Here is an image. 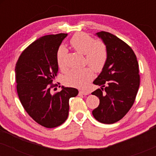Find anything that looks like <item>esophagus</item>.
Returning a JSON list of instances; mask_svg holds the SVG:
<instances>
[{
    "instance_id": "1",
    "label": "esophagus",
    "mask_w": 156,
    "mask_h": 156,
    "mask_svg": "<svg viewBox=\"0 0 156 156\" xmlns=\"http://www.w3.org/2000/svg\"><path fill=\"white\" fill-rule=\"evenodd\" d=\"M88 94L89 92H85V91H82V90L79 91V94H82V95H87Z\"/></svg>"
}]
</instances>
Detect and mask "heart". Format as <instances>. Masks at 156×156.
<instances>
[{
    "label": "heart",
    "mask_w": 156,
    "mask_h": 156,
    "mask_svg": "<svg viewBox=\"0 0 156 156\" xmlns=\"http://www.w3.org/2000/svg\"><path fill=\"white\" fill-rule=\"evenodd\" d=\"M69 44L76 51L85 54V63L89 64L94 71L100 72L105 67L108 59V49L103 41L94 40L87 34L79 32L71 37ZM65 54L66 51L63 47L58 48L56 53V62L58 67L62 69L65 67ZM91 68L85 67L81 69L71 70L66 76L64 82L67 86L83 88L92 78L93 71Z\"/></svg>",
    "instance_id": "1"
}]
</instances>
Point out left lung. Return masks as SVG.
Segmentation results:
<instances>
[{
	"instance_id": "obj_1",
	"label": "left lung",
	"mask_w": 156,
	"mask_h": 156,
	"mask_svg": "<svg viewBox=\"0 0 156 156\" xmlns=\"http://www.w3.org/2000/svg\"><path fill=\"white\" fill-rule=\"evenodd\" d=\"M97 35L106 45L108 59L93 82L101 87L92 93L100 99L92 114L100 122L113 124L122 119L135 102L140 83L139 64L132 48L124 41L106 31Z\"/></svg>"
}]
</instances>
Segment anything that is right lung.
Segmentation results:
<instances>
[{
    "instance_id": "add662e5",
    "label": "right lung",
    "mask_w": 156,
    "mask_h": 156,
    "mask_svg": "<svg viewBox=\"0 0 156 156\" xmlns=\"http://www.w3.org/2000/svg\"><path fill=\"white\" fill-rule=\"evenodd\" d=\"M67 36L61 33L37 39L22 52L16 64L15 80L21 104L34 120L48 128L66 121L69 98L78 94V89L64 87L60 92H52L57 85L53 84L58 71L56 53Z\"/></svg>"
}]
</instances>
